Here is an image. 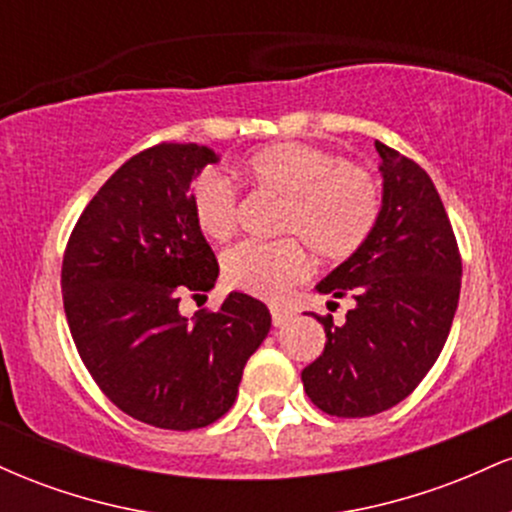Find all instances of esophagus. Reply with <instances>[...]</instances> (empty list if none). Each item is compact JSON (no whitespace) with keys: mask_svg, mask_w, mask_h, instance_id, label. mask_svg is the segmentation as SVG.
Returning <instances> with one entry per match:
<instances>
[{"mask_svg":"<svg viewBox=\"0 0 512 512\" xmlns=\"http://www.w3.org/2000/svg\"><path fill=\"white\" fill-rule=\"evenodd\" d=\"M272 322H274V327H284V325H289V320L293 317V313L289 308H284V305H272Z\"/></svg>","mask_w":512,"mask_h":512,"instance_id":"1","label":"esophagus"}]
</instances>
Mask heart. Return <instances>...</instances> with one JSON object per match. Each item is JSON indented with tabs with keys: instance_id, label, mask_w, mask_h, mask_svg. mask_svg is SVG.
<instances>
[{
	"instance_id": "b5f03b06",
	"label": "heart",
	"mask_w": 512,
	"mask_h": 512,
	"mask_svg": "<svg viewBox=\"0 0 512 512\" xmlns=\"http://www.w3.org/2000/svg\"><path fill=\"white\" fill-rule=\"evenodd\" d=\"M252 190L281 199L274 243H240L223 255V281L252 296H281L308 274V255L342 262L366 243L380 216V185L366 168L342 163L330 151L301 142H276L233 163ZM192 216L211 240L236 231V192L221 175L202 173L192 185ZM299 239L296 241L295 238Z\"/></svg>"
}]
</instances>
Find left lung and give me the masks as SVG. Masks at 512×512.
<instances>
[{"label": "left lung", "instance_id": "1", "mask_svg": "<svg viewBox=\"0 0 512 512\" xmlns=\"http://www.w3.org/2000/svg\"><path fill=\"white\" fill-rule=\"evenodd\" d=\"M380 216L366 243L332 269L320 293L351 296L344 325L317 317L325 351L303 368L305 395L325 414L361 419L395 407L424 380L448 339L462 260L443 202L419 163L375 142Z\"/></svg>", "mask_w": 512, "mask_h": 512}]
</instances>
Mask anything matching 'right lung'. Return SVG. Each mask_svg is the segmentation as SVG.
Listing matches in <instances>:
<instances>
[{
    "label": "right lung",
    "mask_w": 512,
    "mask_h": 512,
    "mask_svg": "<svg viewBox=\"0 0 512 512\" xmlns=\"http://www.w3.org/2000/svg\"><path fill=\"white\" fill-rule=\"evenodd\" d=\"M219 154L158 144L110 175L76 221L62 296L81 361L132 419L192 431L233 407L248 358L272 327L267 305L233 291L216 313L180 315L211 291L214 250L192 216V180Z\"/></svg>",
    "instance_id": "obj_1"
}]
</instances>
